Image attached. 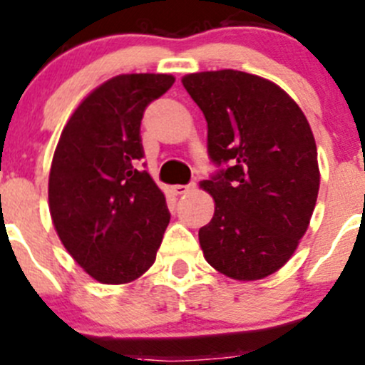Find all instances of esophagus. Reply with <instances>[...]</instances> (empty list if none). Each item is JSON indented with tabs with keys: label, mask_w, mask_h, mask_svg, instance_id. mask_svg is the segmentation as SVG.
<instances>
[{
	"label": "esophagus",
	"mask_w": 365,
	"mask_h": 365,
	"mask_svg": "<svg viewBox=\"0 0 365 365\" xmlns=\"http://www.w3.org/2000/svg\"><path fill=\"white\" fill-rule=\"evenodd\" d=\"M194 183H189V185H173V192L176 194V196H182V194H187L190 192V190L194 189Z\"/></svg>",
	"instance_id": "34e87169"
}]
</instances>
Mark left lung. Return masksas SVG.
Returning <instances> with one entry per match:
<instances>
[{
	"label": "left lung",
	"mask_w": 365,
	"mask_h": 365,
	"mask_svg": "<svg viewBox=\"0 0 365 365\" xmlns=\"http://www.w3.org/2000/svg\"><path fill=\"white\" fill-rule=\"evenodd\" d=\"M208 123V155L226 165L200 183L215 201L200 230L205 259L235 281L277 272L307 231L319 190L316 141L282 88L240 70L187 73Z\"/></svg>",
	"instance_id": "obj_1"
}]
</instances>
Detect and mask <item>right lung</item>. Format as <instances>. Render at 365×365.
I'll return each mask as SVG.
<instances>
[{
	"mask_svg": "<svg viewBox=\"0 0 365 365\" xmlns=\"http://www.w3.org/2000/svg\"><path fill=\"white\" fill-rule=\"evenodd\" d=\"M175 83L169 73H121L95 88L58 141L49 173V212L61 244L102 284H127L153 263L168 227L164 192L145 157L146 106Z\"/></svg>",
	"mask_w": 365,
	"mask_h": 365,
	"instance_id": "add662e5",
	"label": "right lung"
}]
</instances>
